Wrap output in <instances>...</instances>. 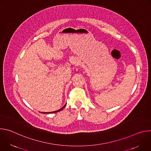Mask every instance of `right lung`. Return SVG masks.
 Masks as SVG:
<instances>
[{
	"label": "right lung",
	"mask_w": 151,
	"mask_h": 151,
	"mask_svg": "<svg viewBox=\"0 0 151 151\" xmlns=\"http://www.w3.org/2000/svg\"><path fill=\"white\" fill-rule=\"evenodd\" d=\"M66 106V104H65L64 105L63 107H61V108L60 109H59V110H58V111H54V112H48V113H45V114H52V113H55V112H59V111H61L62 109H63L64 108V107H65Z\"/></svg>",
	"instance_id": "1"
}]
</instances>
